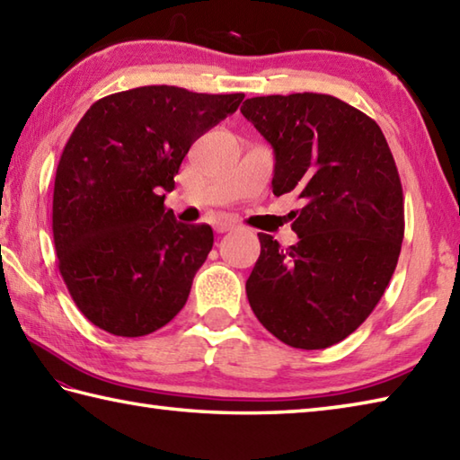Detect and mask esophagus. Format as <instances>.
<instances>
[{"label":"esophagus","mask_w":460,"mask_h":460,"mask_svg":"<svg viewBox=\"0 0 460 460\" xmlns=\"http://www.w3.org/2000/svg\"><path fill=\"white\" fill-rule=\"evenodd\" d=\"M215 227V231L217 233H227V231H233V229H237V223H233V221H217L213 225Z\"/></svg>","instance_id":"esophagus-1"}]
</instances>
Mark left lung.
<instances>
[{"mask_svg":"<svg viewBox=\"0 0 460 460\" xmlns=\"http://www.w3.org/2000/svg\"><path fill=\"white\" fill-rule=\"evenodd\" d=\"M241 113L275 151L273 193H296L299 243L259 233L247 279L255 317L295 349H327L373 313L397 267L402 187L379 125L325 93L251 97Z\"/></svg>","mask_w":460,"mask_h":460,"instance_id":"8db88e82","label":"left lung"}]
</instances>
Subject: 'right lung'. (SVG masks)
I'll return each instance as SVG.
<instances>
[{
  "label": "right lung",
  "mask_w": 460,
  "mask_h": 460,
  "mask_svg": "<svg viewBox=\"0 0 460 460\" xmlns=\"http://www.w3.org/2000/svg\"><path fill=\"white\" fill-rule=\"evenodd\" d=\"M243 97L146 85L81 117L56 173L53 243L63 283L95 327L143 337L183 309L213 229L175 221L165 191L193 141Z\"/></svg>",
  "instance_id": "obj_1"
}]
</instances>
